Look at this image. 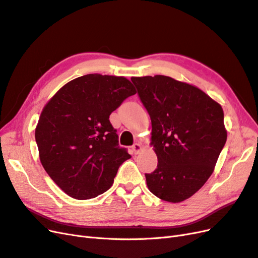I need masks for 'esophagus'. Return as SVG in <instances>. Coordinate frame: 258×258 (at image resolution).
<instances>
[{
  "label": "esophagus",
  "instance_id": "1",
  "mask_svg": "<svg viewBox=\"0 0 258 258\" xmlns=\"http://www.w3.org/2000/svg\"><path fill=\"white\" fill-rule=\"evenodd\" d=\"M141 150H142V146L140 143H136L132 145V152L135 153V155H138L140 152H141Z\"/></svg>",
  "mask_w": 258,
  "mask_h": 258
}]
</instances>
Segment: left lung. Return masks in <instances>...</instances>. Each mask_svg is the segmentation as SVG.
Listing matches in <instances>:
<instances>
[{"instance_id":"obj_1","label":"left lung","mask_w":258,"mask_h":258,"mask_svg":"<svg viewBox=\"0 0 258 258\" xmlns=\"http://www.w3.org/2000/svg\"><path fill=\"white\" fill-rule=\"evenodd\" d=\"M152 120L158 165L148 189L172 204L196 194L213 173L227 140L221 104L196 86L165 75L131 77Z\"/></svg>"}]
</instances>
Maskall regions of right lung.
<instances>
[{
	"label": "right lung",
	"mask_w": 258,
	"mask_h": 258,
	"mask_svg": "<svg viewBox=\"0 0 258 258\" xmlns=\"http://www.w3.org/2000/svg\"><path fill=\"white\" fill-rule=\"evenodd\" d=\"M135 93L126 77L87 74L62 86L44 106L35 128L38 156L70 197L86 200L103 194L131 158L118 146L110 115Z\"/></svg>",
	"instance_id": "add662e5"
}]
</instances>
